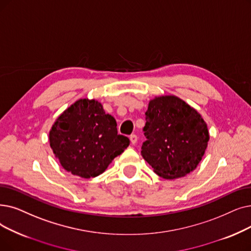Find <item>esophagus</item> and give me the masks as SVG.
<instances>
[{
	"mask_svg": "<svg viewBox=\"0 0 251 251\" xmlns=\"http://www.w3.org/2000/svg\"><path fill=\"white\" fill-rule=\"evenodd\" d=\"M130 141H131V144L134 146L137 143V136L135 134L130 135Z\"/></svg>",
	"mask_w": 251,
	"mask_h": 251,
	"instance_id": "1",
	"label": "esophagus"
}]
</instances>
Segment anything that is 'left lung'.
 Wrapping results in <instances>:
<instances>
[{"mask_svg":"<svg viewBox=\"0 0 251 251\" xmlns=\"http://www.w3.org/2000/svg\"><path fill=\"white\" fill-rule=\"evenodd\" d=\"M141 155L159 176L174 179L198 166L209 132L201 115L174 95L155 97L146 112Z\"/></svg>","mask_w":251,"mask_h":251,"instance_id":"8db88e82","label":"left lung"}]
</instances>
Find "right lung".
Here are the masks:
<instances>
[{
	"instance_id": "1",
	"label": "right lung",
	"mask_w": 251,
	"mask_h": 251,
	"mask_svg": "<svg viewBox=\"0 0 251 251\" xmlns=\"http://www.w3.org/2000/svg\"><path fill=\"white\" fill-rule=\"evenodd\" d=\"M49 141L61 166L83 178L100 176L130 144L118 134L115 118L88 99L77 100L56 119Z\"/></svg>"
}]
</instances>
